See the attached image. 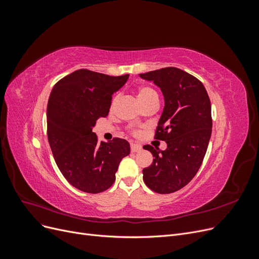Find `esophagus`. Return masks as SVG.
Wrapping results in <instances>:
<instances>
[{"instance_id": "1", "label": "esophagus", "mask_w": 259, "mask_h": 259, "mask_svg": "<svg viewBox=\"0 0 259 259\" xmlns=\"http://www.w3.org/2000/svg\"><path fill=\"white\" fill-rule=\"evenodd\" d=\"M142 150V146L136 145V144H131V151L132 152H138Z\"/></svg>"}]
</instances>
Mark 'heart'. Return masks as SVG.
<instances>
[{
	"label": "heart",
	"instance_id": "b5f03b06",
	"mask_svg": "<svg viewBox=\"0 0 259 259\" xmlns=\"http://www.w3.org/2000/svg\"><path fill=\"white\" fill-rule=\"evenodd\" d=\"M137 99L140 103V105H142L149 100L159 99V97H158V94H156V92L154 90L148 88V86H143V88H140L137 91ZM114 101H115V99H113L112 104H114Z\"/></svg>",
	"mask_w": 259,
	"mask_h": 259
}]
</instances>
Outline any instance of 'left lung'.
Segmentation results:
<instances>
[{
    "label": "left lung",
    "instance_id": "1",
    "mask_svg": "<svg viewBox=\"0 0 259 259\" xmlns=\"http://www.w3.org/2000/svg\"><path fill=\"white\" fill-rule=\"evenodd\" d=\"M139 76L153 82L163 94L155 139L167 145L165 150L144 146L153 155L151 165L143 169L144 182L154 192H175L191 182L206 153L211 135L209 97L197 77L178 68H162Z\"/></svg>",
    "mask_w": 259,
    "mask_h": 259
}]
</instances>
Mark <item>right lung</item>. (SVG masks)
Instances as JSON below:
<instances>
[{"instance_id": "obj_1", "label": "right lung", "mask_w": 259, "mask_h": 259, "mask_svg": "<svg viewBox=\"0 0 259 259\" xmlns=\"http://www.w3.org/2000/svg\"><path fill=\"white\" fill-rule=\"evenodd\" d=\"M128 76L80 69L62 77L51 92L46 119L54 159L68 182L83 192L110 188L121 160L131 152L125 139L98 143L93 132L99 117L108 115L112 95Z\"/></svg>"}]
</instances>
